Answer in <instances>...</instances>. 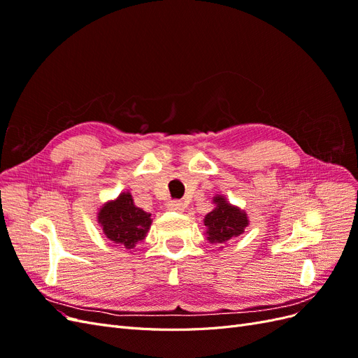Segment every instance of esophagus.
Listing matches in <instances>:
<instances>
[{
  "label": "esophagus",
  "mask_w": 358,
  "mask_h": 358,
  "mask_svg": "<svg viewBox=\"0 0 358 358\" xmlns=\"http://www.w3.org/2000/svg\"><path fill=\"white\" fill-rule=\"evenodd\" d=\"M167 209L173 210V212H183L187 209V206H185V203H182L180 200H175V201H170L167 204Z\"/></svg>",
  "instance_id": "34e87169"
}]
</instances>
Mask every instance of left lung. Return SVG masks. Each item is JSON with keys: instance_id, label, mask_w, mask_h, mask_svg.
Masks as SVG:
<instances>
[{"instance_id": "obj_1", "label": "left lung", "mask_w": 358, "mask_h": 358, "mask_svg": "<svg viewBox=\"0 0 358 358\" xmlns=\"http://www.w3.org/2000/svg\"><path fill=\"white\" fill-rule=\"evenodd\" d=\"M215 209L204 216L206 234L210 243H225L241 236L249 224L245 210L230 204L224 196L213 197Z\"/></svg>"}]
</instances>
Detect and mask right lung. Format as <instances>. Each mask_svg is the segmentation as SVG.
<instances>
[{
  "label": "right lung",
  "instance_id": "obj_1",
  "mask_svg": "<svg viewBox=\"0 0 358 358\" xmlns=\"http://www.w3.org/2000/svg\"><path fill=\"white\" fill-rule=\"evenodd\" d=\"M96 220L107 239L125 249H133L137 242H142L152 224L150 213L137 208L128 191L103 204Z\"/></svg>",
  "mask_w": 358,
  "mask_h": 358
}]
</instances>
